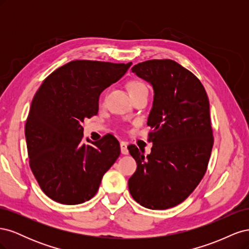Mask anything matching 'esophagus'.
I'll return each mask as SVG.
<instances>
[{"label":"esophagus","instance_id":"1","mask_svg":"<svg viewBox=\"0 0 249 249\" xmlns=\"http://www.w3.org/2000/svg\"><path fill=\"white\" fill-rule=\"evenodd\" d=\"M120 152L123 155L129 154V149H127V143L126 142H120Z\"/></svg>","mask_w":249,"mask_h":249}]
</instances>
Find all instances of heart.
Here are the masks:
<instances>
[{
  "mask_svg": "<svg viewBox=\"0 0 249 249\" xmlns=\"http://www.w3.org/2000/svg\"><path fill=\"white\" fill-rule=\"evenodd\" d=\"M129 89H130V92H131V93H134V92L140 91V90L146 89V86H145L144 84H143L142 82H140V81H133V82L130 83Z\"/></svg>",
  "mask_w": 249,
  "mask_h": 249,
  "instance_id": "obj_1",
  "label": "heart"
}]
</instances>
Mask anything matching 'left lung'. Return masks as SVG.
Returning <instances> with one entry per match:
<instances>
[{"label": "left lung", "mask_w": 249, "mask_h": 249, "mask_svg": "<svg viewBox=\"0 0 249 249\" xmlns=\"http://www.w3.org/2000/svg\"><path fill=\"white\" fill-rule=\"evenodd\" d=\"M132 71L154 89L147 119L153 147L148 155L127 147L137 163L129 191L142 207L169 209L189 196L207 171L214 143L209 99L200 81L173 60H148Z\"/></svg>", "instance_id": "1"}]
</instances>
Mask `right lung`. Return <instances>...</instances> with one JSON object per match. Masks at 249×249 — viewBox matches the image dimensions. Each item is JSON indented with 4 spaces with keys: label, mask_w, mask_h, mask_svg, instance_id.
Returning <instances> with one entry per match:
<instances>
[{
    "label": "right lung",
    "mask_w": 249,
    "mask_h": 249,
    "mask_svg": "<svg viewBox=\"0 0 249 249\" xmlns=\"http://www.w3.org/2000/svg\"><path fill=\"white\" fill-rule=\"evenodd\" d=\"M132 63L76 60L59 67L33 97L25 126L30 167L41 190L63 205L92 198L120 155L115 137L82 141L85 118L99 112L103 90Z\"/></svg>",
    "instance_id": "1"
}]
</instances>
